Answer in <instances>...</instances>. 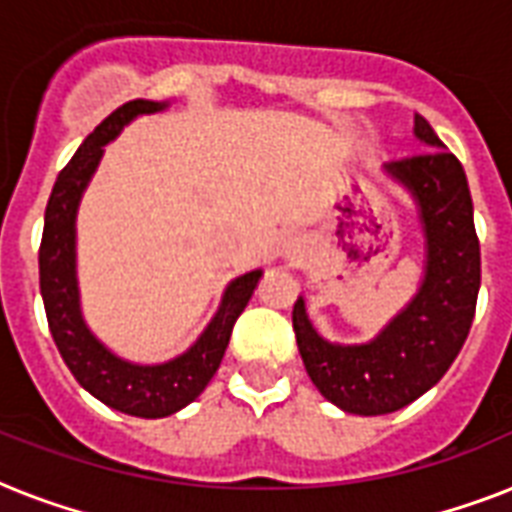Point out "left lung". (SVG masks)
I'll use <instances>...</instances> for the list:
<instances>
[{
  "label": "left lung",
  "instance_id": "obj_1",
  "mask_svg": "<svg viewBox=\"0 0 512 512\" xmlns=\"http://www.w3.org/2000/svg\"><path fill=\"white\" fill-rule=\"evenodd\" d=\"M414 138L428 151L385 164V175L417 204L425 236V271L417 295L358 345L319 335L300 295L292 311L297 348L319 393L342 412L377 417L428 393L468 340L481 287V247L468 177L420 114Z\"/></svg>",
  "mask_w": 512,
  "mask_h": 512
}]
</instances>
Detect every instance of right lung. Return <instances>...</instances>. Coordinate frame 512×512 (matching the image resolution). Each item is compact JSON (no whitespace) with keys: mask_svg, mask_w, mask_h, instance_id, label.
I'll return each mask as SVG.
<instances>
[{"mask_svg":"<svg viewBox=\"0 0 512 512\" xmlns=\"http://www.w3.org/2000/svg\"><path fill=\"white\" fill-rule=\"evenodd\" d=\"M170 103L130 100L103 119L87 135L74 159L60 170L44 209V233L39 247V287L52 340L60 356L87 393L116 412L159 420L180 412L201 396L223 361L233 324L247 308L263 271H249L233 279L223 292L220 308L201 332L199 340L180 356L164 364H135L116 356L95 337L82 313L79 279H76V212L92 175L119 132L143 114H159Z\"/></svg>","mask_w":512,"mask_h":512,"instance_id":"add662e5","label":"right lung"}]
</instances>
